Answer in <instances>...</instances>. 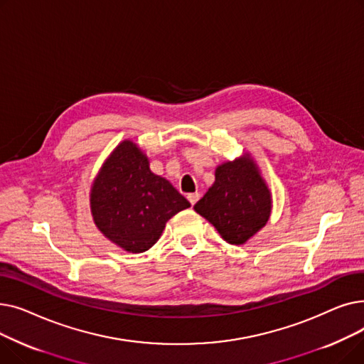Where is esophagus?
<instances>
[{"label":"esophagus","mask_w":364,"mask_h":364,"mask_svg":"<svg viewBox=\"0 0 364 364\" xmlns=\"http://www.w3.org/2000/svg\"><path fill=\"white\" fill-rule=\"evenodd\" d=\"M199 198H200V195L196 192V193H190L188 196H187V199H188V202L192 203V205H195L198 200H199Z\"/></svg>","instance_id":"obj_1"}]
</instances>
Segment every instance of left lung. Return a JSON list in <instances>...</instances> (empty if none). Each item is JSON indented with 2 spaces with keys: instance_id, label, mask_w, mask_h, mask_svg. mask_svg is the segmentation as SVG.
<instances>
[{
  "instance_id": "8db88e82",
  "label": "left lung",
  "mask_w": 364,
  "mask_h": 364,
  "mask_svg": "<svg viewBox=\"0 0 364 364\" xmlns=\"http://www.w3.org/2000/svg\"><path fill=\"white\" fill-rule=\"evenodd\" d=\"M273 208L269 184L245 151L215 169V181L195 205V211L211 223L230 245H243L270 220Z\"/></svg>"
}]
</instances>
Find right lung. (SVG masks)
Instances as JSON below:
<instances>
[{
  "label": "right lung",
  "instance_id": "right-lung-1",
  "mask_svg": "<svg viewBox=\"0 0 364 364\" xmlns=\"http://www.w3.org/2000/svg\"><path fill=\"white\" fill-rule=\"evenodd\" d=\"M146 153L124 140L103 162L90 190L95 227L121 250L140 254L155 245L168 220L190 202L166 178L153 174Z\"/></svg>",
  "mask_w": 364,
  "mask_h": 364
}]
</instances>
